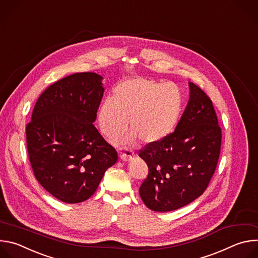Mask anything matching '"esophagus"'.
Wrapping results in <instances>:
<instances>
[{"mask_svg":"<svg viewBox=\"0 0 258 258\" xmlns=\"http://www.w3.org/2000/svg\"><path fill=\"white\" fill-rule=\"evenodd\" d=\"M118 152H119V155H120V158L123 160V161H130L134 158L135 156V152L130 149V148H126V147H120V148L118 149Z\"/></svg>","mask_w":258,"mask_h":258,"instance_id":"esophagus-1","label":"esophagus"}]
</instances>
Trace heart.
Instances as JSON below:
<instances>
[{
	"label": "heart",
	"mask_w": 258,
	"mask_h": 258,
	"mask_svg": "<svg viewBox=\"0 0 258 258\" xmlns=\"http://www.w3.org/2000/svg\"><path fill=\"white\" fill-rule=\"evenodd\" d=\"M181 94L173 84L146 79H133L119 84L110 100L104 101L98 111L100 130L107 138L126 131L128 119L145 143H156L175 127L181 111Z\"/></svg>",
	"instance_id": "heart-1"
}]
</instances>
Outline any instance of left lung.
Segmentation results:
<instances>
[{"instance_id": "8db88e82", "label": "left lung", "mask_w": 258, "mask_h": 258, "mask_svg": "<svg viewBox=\"0 0 258 258\" xmlns=\"http://www.w3.org/2000/svg\"><path fill=\"white\" fill-rule=\"evenodd\" d=\"M190 100L174 132L147 144L139 156L148 175L139 189L145 205L154 211H171L201 196L216 169L222 128L210 98L189 83Z\"/></svg>"}]
</instances>
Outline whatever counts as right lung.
Wrapping results in <instances>:
<instances>
[{"label": "right lung", "instance_id": "add662e5", "mask_svg": "<svg viewBox=\"0 0 258 258\" xmlns=\"http://www.w3.org/2000/svg\"><path fill=\"white\" fill-rule=\"evenodd\" d=\"M102 80L97 73L82 72L51 85L36 101L26 125L34 176L65 203L89 199L118 158L93 124L104 93Z\"/></svg>", "mask_w": 258, "mask_h": 258}]
</instances>
